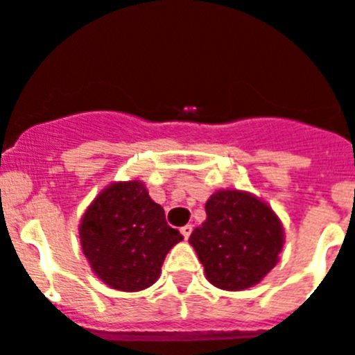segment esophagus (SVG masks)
I'll list each match as a JSON object with an SVG mask.
<instances>
[{
    "mask_svg": "<svg viewBox=\"0 0 355 355\" xmlns=\"http://www.w3.org/2000/svg\"><path fill=\"white\" fill-rule=\"evenodd\" d=\"M192 225H183V227H181V234H183V238L184 240H188V238H190V234H192Z\"/></svg>",
    "mask_w": 355,
    "mask_h": 355,
    "instance_id": "esophagus-1",
    "label": "esophagus"
}]
</instances>
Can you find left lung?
I'll return each instance as SVG.
<instances>
[{"mask_svg":"<svg viewBox=\"0 0 355 355\" xmlns=\"http://www.w3.org/2000/svg\"><path fill=\"white\" fill-rule=\"evenodd\" d=\"M206 222L190 236L206 277L222 290L258 284L283 250V225L263 200L222 190L206 202Z\"/></svg>","mask_w":355,"mask_h":355,"instance_id":"obj_1","label":"left lung"}]
</instances>
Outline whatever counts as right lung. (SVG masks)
Masks as SVG:
<instances>
[{
	"instance_id": "add662e5",
	"label": "right lung",
	"mask_w": 355,
	"mask_h": 355,
	"mask_svg": "<svg viewBox=\"0 0 355 355\" xmlns=\"http://www.w3.org/2000/svg\"><path fill=\"white\" fill-rule=\"evenodd\" d=\"M80 238L97 277L122 291L149 288L168 250L183 240L137 180L110 184L96 197L81 218Z\"/></svg>"
}]
</instances>
